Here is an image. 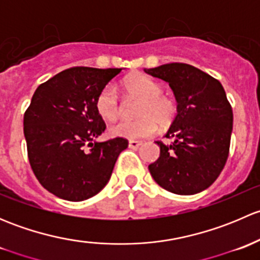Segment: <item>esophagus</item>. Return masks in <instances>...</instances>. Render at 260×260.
<instances>
[{
  "label": "esophagus",
  "mask_w": 260,
  "mask_h": 260,
  "mask_svg": "<svg viewBox=\"0 0 260 260\" xmlns=\"http://www.w3.org/2000/svg\"><path fill=\"white\" fill-rule=\"evenodd\" d=\"M141 145H142V143L140 142V141H129V142H128V147H129V148H133V149H136V148H138V147H140Z\"/></svg>",
  "instance_id": "obj_1"
}]
</instances>
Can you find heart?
<instances>
[{
    "instance_id": "heart-1",
    "label": "heart",
    "mask_w": 260,
    "mask_h": 260,
    "mask_svg": "<svg viewBox=\"0 0 260 260\" xmlns=\"http://www.w3.org/2000/svg\"><path fill=\"white\" fill-rule=\"evenodd\" d=\"M123 88L131 96L141 99L136 113L140 118L136 120H120L112 125L109 131L115 137L127 140L148 137L157 131V123L166 128L174 122L177 113L176 102L162 94L164 86L156 80L143 74L132 75L124 80ZM95 108L103 119H117L120 113V104L114 85L108 84L99 91Z\"/></svg>"
}]
</instances>
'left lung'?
I'll return each mask as SVG.
<instances>
[{
    "instance_id": "1",
    "label": "left lung",
    "mask_w": 260,
    "mask_h": 260,
    "mask_svg": "<svg viewBox=\"0 0 260 260\" xmlns=\"http://www.w3.org/2000/svg\"><path fill=\"white\" fill-rule=\"evenodd\" d=\"M169 83L177 101V115L159 146V157L148 166L161 187L177 195L204 191L219 177L229 156L233 109L221 83L203 70L171 62L145 69Z\"/></svg>"
}]
</instances>
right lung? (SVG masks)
Instances as JSON below:
<instances>
[{
  "mask_svg": "<svg viewBox=\"0 0 260 260\" xmlns=\"http://www.w3.org/2000/svg\"><path fill=\"white\" fill-rule=\"evenodd\" d=\"M122 69L74 67L40 84L23 115L30 166L55 196L83 201L108 183L125 138H95L106 123L95 108L99 91Z\"/></svg>",
  "mask_w": 260,
  "mask_h": 260,
  "instance_id": "add662e5",
  "label": "right lung"
}]
</instances>
